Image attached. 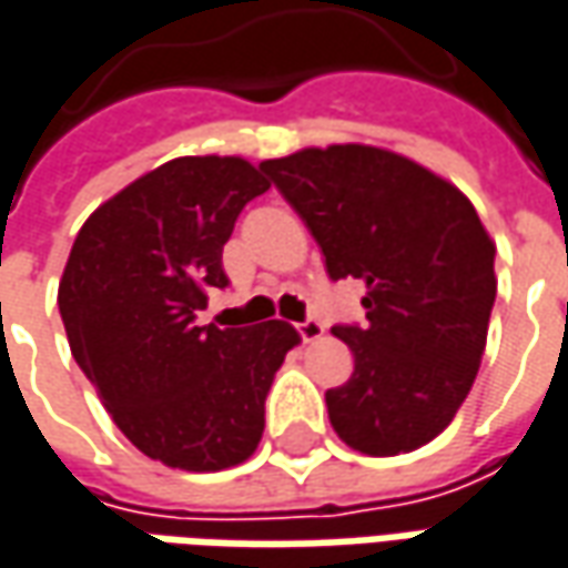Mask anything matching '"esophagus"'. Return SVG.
<instances>
[{
  "label": "esophagus",
  "mask_w": 568,
  "mask_h": 568,
  "mask_svg": "<svg viewBox=\"0 0 568 568\" xmlns=\"http://www.w3.org/2000/svg\"><path fill=\"white\" fill-rule=\"evenodd\" d=\"M323 333H326V326L317 317H307V321L298 323V336H302L304 343H317Z\"/></svg>",
  "instance_id": "obj_1"
}]
</instances>
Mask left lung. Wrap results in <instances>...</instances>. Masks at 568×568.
<instances>
[{"mask_svg": "<svg viewBox=\"0 0 568 568\" xmlns=\"http://www.w3.org/2000/svg\"><path fill=\"white\" fill-rule=\"evenodd\" d=\"M321 245L329 280H362L367 321L333 333L355 355L326 389L329 424L364 456L430 443L478 377L497 298L487 229L459 187L399 153L307 148L261 163Z\"/></svg>", "mask_w": 568, "mask_h": 568, "instance_id": "obj_1", "label": "left lung"}]
</instances>
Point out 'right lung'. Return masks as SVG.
Listing matches in <instances>:
<instances>
[{
  "label": "right lung",
  "mask_w": 568,
  "mask_h": 568,
  "mask_svg": "<svg viewBox=\"0 0 568 568\" xmlns=\"http://www.w3.org/2000/svg\"><path fill=\"white\" fill-rule=\"evenodd\" d=\"M270 182L242 156H179L97 206L59 283L71 355L115 427L144 456L182 471L245 462L264 402L298 333L197 326L225 288L223 245Z\"/></svg>",
  "instance_id": "obj_1"
}]
</instances>
